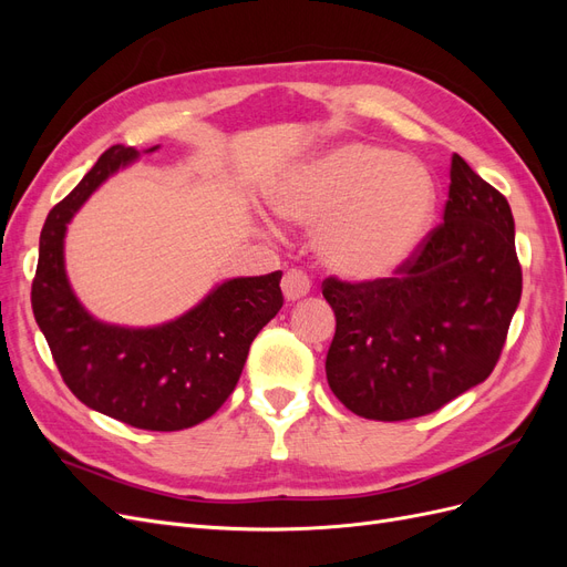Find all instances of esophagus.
<instances>
[{"mask_svg": "<svg viewBox=\"0 0 567 567\" xmlns=\"http://www.w3.org/2000/svg\"><path fill=\"white\" fill-rule=\"evenodd\" d=\"M310 279H307V274L300 269H290L284 274V281H281V290H284V298L288 302H296L302 300L307 293H310Z\"/></svg>", "mask_w": 567, "mask_h": 567, "instance_id": "obj_1", "label": "esophagus"}]
</instances>
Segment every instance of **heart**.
<instances>
[{"instance_id": "b5f03b06", "label": "heart", "mask_w": 567, "mask_h": 567, "mask_svg": "<svg viewBox=\"0 0 567 567\" xmlns=\"http://www.w3.org/2000/svg\"><path fill=\"white\" fill-rule=\"evenodd\" d=\"M271 208L317 229L323 265L352 281L400 271L431 229L435 184L427 169L369 144H342L293 169Z\"/></svg>"}]
</instances>
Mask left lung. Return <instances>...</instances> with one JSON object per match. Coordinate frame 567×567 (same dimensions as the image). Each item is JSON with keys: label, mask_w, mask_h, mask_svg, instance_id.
Here are the masks:
<instances>
[{"label": "left lung", "mask_w": 567, "mask_h": 567, "mask_svg": "<svg viewBox=\"0 0 567 567\" xmlns=\"http://www.w3.org/2000/svg\"><path fill=\"white\" fill-rule=\"evenodd\" d=\"M444 221L402 277L323 281L336 312L326 379L357 416L404 421L483 383L502 354L523 293L508 200L458 153Z\"/></svg>", "instance_id": "8db88e82"}]
</instances>
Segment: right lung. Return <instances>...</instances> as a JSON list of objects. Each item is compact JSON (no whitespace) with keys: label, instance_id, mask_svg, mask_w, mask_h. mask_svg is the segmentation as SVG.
I'll return each mask as SVG.
<instances>
[{"label":"right lung","instance_id":"1","mask_svg":"<svg viewBox=\"0 0 567 567\" xmlns=\"http://www.w3.org/2000/svg\"><path fill=\"white\" fill-rule=\"evenodd\" d=\"M136 158L132 146H111L51 208L40 234L32 312L82 404L142 431L169 433L210 419L227 402L250 342L281 310V271L221 281L182 317L146 329L90 315L68 281L65 231L96 188Z\"/></svg>","mask_w":567,"mask_h":567}]
</instances>
